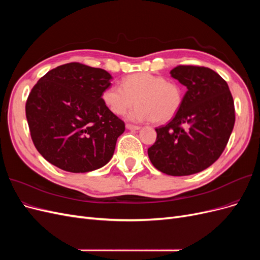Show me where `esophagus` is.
<instances>
[{"instance_id":"1","label":"esophagus","mask_w":260,"mask_h":260,"mask_svg":"<svg viewBox=\"0 0 260 260\" xmlns=\"http://www.w3.org/2000/svg\"><path fill=\"white\" fill-rule=\"evenodd\" d=\"M125 128L129 129V130H139L141 127H140V125H135V124H131V123H127V124H125Z\"/></svg>"}]
</instances>
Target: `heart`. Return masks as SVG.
Returning <instances> with one entry per match:
<instances>
[{
    "label": "heart",
    "mask_w": 260,
    "mask_h": 260,
    "mask_svg": "<svg viewBox=\"0 0 260 260\" xmlns=\"http://www.w3.org/2000/svg\"><path fill=\"white\" fill-rule=\"evenodd\" d=\"M184 93L180 83L151 73H138L123 78L121 86L109 85L102 100L112 113L123 115L137 103L129 114L132 120L166 122L174 118L183 103Z\"/></svg>",
    "instance_id": "heart-1"
}]
</instances>
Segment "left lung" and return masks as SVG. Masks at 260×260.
<instances>
[{
	"label": "left lung",
	"instance_id": "1",
	"mask_svg": "<svg viewBox=\"0 0 260 260\" xmlns=\"http://www.w3.org/2000/svg\"><path fill=\"white\" fill-rule=\"evenodd\" d=\"M170 75L187 91L172 120L155 129L156 142L147 154L164 174L190 176L208 168L224 151L234 127V102L228 83L210 68L179 65Z\"/></svg>",
	"mask_w": 260,
	"mask_h": 260
}]
</instances>
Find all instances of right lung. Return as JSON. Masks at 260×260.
Wrapping results in <instances>:
<instances>
[{
  "label": "right lung",
  "instance_id": "right-lung-1",
  "mask_svg": "<svg viewBox=\"0 0 260 260\" xmlns=\"http://www.w3.org/2000/svg\"><path fill=\"white\" fill-rule=\"evenodd\" d=\"M106 70L69 62L39 79L26 102L32 142L65 171L88 172L111 160L124 122L102 100L111 85Z\"/></svg>",
  "mask_w": 260,
  "mask_h": 260
}]
</instances>
